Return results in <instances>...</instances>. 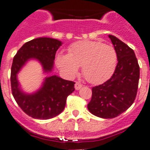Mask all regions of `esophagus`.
I'll return each instance as SVG.
<instances>
[{
  "label": "esophagus",
  "instance_id": "esophagus-1",
  "mask_svg": "<svg viewBox=\"0 0 150 150\" xmlns=\"http://www.w3.org/2000/svg\"><path fill=\"white\" fill-rule=\"evenodd\" d=\"M82 87V85L81 84H80L79 82H75V90H79V89H81V88Z\"/></svg>",
  "mask_w": 150,
  "mask_h": 150
}]
</instances>
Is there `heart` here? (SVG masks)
I'll return each instance as SVG.
<instances>
[{
    "label": "heart",
    "instance_id": "obj_1",
    "mask_svg": "<svg viewBox=\"0 0 150 150\" xmlns=\"http://www.w3.org/2000/svg\"><path fill=\"white\" fill-rule=\"evenodd\" d=\"M117 56L113 46L99 41L83 40L71 44L69 54L59 53L56 63L67 77L74 78L82 66L87 81L100 84L111 77L117 66Z\"/></svg>",
    "mask_w": 150,
    "mask_h": 150
}]
</instances>
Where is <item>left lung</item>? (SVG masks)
<instances>
[{"instance_id": "obj_1", "label": "left lung", "mask_w": 150, "mask_h": 150, "mask_svg": "<svg viewBox=\"0 0 150 150\" xmlns=\"http://www.w3.org/2000/svg\"><path fill=\"white\" fill-rule=\"evenodd\" d=\"M117 56V65L109 80L92 88L88 109L101 118H114L133 104L137 96L139 66L131 48L116 36L109 35Z\"/></svg>"}]
</instances>
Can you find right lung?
I'll return each mask as SVG.
<instances>
[{"mask_svg":"<svg viewBox=\"0 0 150 150\" xmlns=\"http://www.w3.org/2000/svg\"><path fill=\"white\" fill-rule=\"evenodd\" d=\"M62 44L59 40L49 37L34 39L23 44L13 58L11 74L12 94L20 108L31 117L47 120L59 115L65 108L67 97L75 91L74 81L51 75L45 78L36 92L27 94L21 88L17 79L19 71L30 59L37 60L45 73L51 72L56 52Z\"/></svg>","mask_w":150,"mask_h":150,"instance_id":"1","label":"right lung"}]
</instances>
